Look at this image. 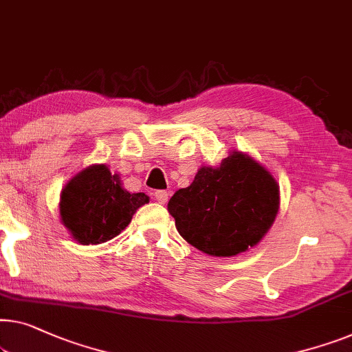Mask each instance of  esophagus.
<instances>
[{"instance_id": "34e87169", "label": "esophagus", "mask_w": 352, "mask_h": 352, "mask_svg": "<svg viewBox=\"0 0 352 352\" xmlns=\"http://www.w3.org/2000/svg\"><path fill=\"white\" fill-rule=\"evenodd\" d=\"M154 197L157 201L162 203V205H165V203L168 201V198H170V193H168L166 190H155Z\"/></svg>"}]
</instances>
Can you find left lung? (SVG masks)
Returning a JSON list of instances; mask_svg holds the SVG:
<instances>
[{
	"instance_id": "8db88e82",
	"label": "left lung",
	"mask_w": 352,
	"mask_h": 352,
	"mask_svg": "<svg viewBox=\"0 0 352 352\" xmlns=\"http://www.w3.org/2000/svg\"><path fill=\"white\" fill-rule=\"evenodd\" d=\"M279 210V186L252 157L233 151L201 166L168 201L179 235L208 256L232 257L256 246Z\"/></svg>"
}]
</instances>
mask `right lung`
<instances>
[{
	"label": "right lung",
	"mask_w": 352,
	"mask_h": 352,
	"mask_svg": "<svg viewBox=\"0 0 352 352\" xmlns=\"http://www.w3.org/2000/svg\"><path fill=\"white\" fill-rule=\"evenodd\" d=\"M146 203V193L125 190L119 175H113L108 166L91 165L63 187L60 217L76 241L100 244L119 235Z\"/></svg>",
	"instance_id": "1"
}]
</instances>
